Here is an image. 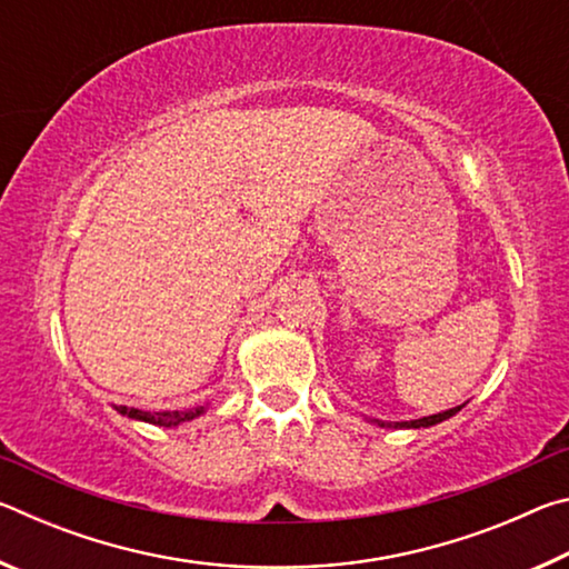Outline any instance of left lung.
Here are the masks:
<instances>
[{
	"instance_id": "1",
	"label": "left lung",
	"mask_w": 569,
	"mask_h": 569,
	"mask_svg": "<svg viewBox=\"0 0 569 569\" xmlns=\"http://www.w3.org/2000/svg\"><path fill=\"white\" fill-rule=\"evenodd\" d=\"M461 407H465V403H461ZM461 407H455V409H447V411H441V413H431V417H421V419H411V421H393V423H387V421H379V419H373L379 423V427H399V429H427V427H435V423H439V421H447L449 417H455L457 411H461Z\"/></svg>"
}]
</instances>
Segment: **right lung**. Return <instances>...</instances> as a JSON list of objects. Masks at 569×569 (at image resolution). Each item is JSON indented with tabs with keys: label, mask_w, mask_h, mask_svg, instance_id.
<instances>
[{
	"label": "right lung",
	"mask_w": 569,
	"mask_h": 569,
	"mask_svg": "<svg viewBox=\"0 0 569 569\" xmlns=\"http://www.w3.org/2000/svg\"><path fill=\"white\" fill-rule=\"evenodd\" d=\"M114 409H118V413H122V417H128V419L158 423V427H180L182 421L198 419L208 407L182 409V411H142V409H130V407H114Z\"/></svg>",
	"instance_id": "right-lung-1"
}]
</instances>
